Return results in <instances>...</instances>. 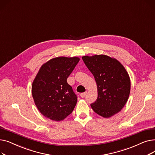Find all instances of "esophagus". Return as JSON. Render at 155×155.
I'll list each match as a JSON object with an SVG mask.
<instances>
[{
  "mask_svg": "<svg viewBox=\"0 0 155 155\" xmlns=\"http://www.w3.org/2000/svg\"><path fill=\"white\" fill-rule=\"evenodd\" d=\"M87 93V92H83V93H81L80 95L81 97H82V98H84V97L86 95Z\"/></svg>",
  "mask_w": 155,
  "mask_h": 155,
  "instance_id": "obj_1",
  "label": "esophagus"
}]
</instances>
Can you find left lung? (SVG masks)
Listing matches in <instances>:
<instances>
[{"label":"left lung","mask_w":155,"mask_h":155,"mask_svg":"<svg viewBox=\"0 0 155 155\" xmlns=\"http://www.w3.org/2000/svg\"><path fill=\"white\" fill-rule=\"evenodd\" d=\"M82 60L93 74L98 96L91 104L97 114L109 118L119 112L126 104L131 90L128 73L117 60L105 54L84 56Z\"/></svg>","instance_id":"8db88e82"}]
</instances>
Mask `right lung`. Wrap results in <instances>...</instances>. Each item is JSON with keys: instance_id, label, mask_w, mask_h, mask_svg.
I'll return each instance as SVG.
<instances>
[{"instance_id": "add662e5", "label": "right lung", "mask_w": 155, "mask_h": 155, "mask_svg": "<svg viewBox=\"0 0 155 155\" xmlns=\"http://www.w3.org/2000/svg\"><path fill=\"white\" fill-rule=\"evenodd\" d=\"M79 60L76 56L56 57L39 68L31 91L36 106L45 117L61 121L74 109L77 97L67 79Z\"/></svg>"}]
</instances>
